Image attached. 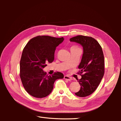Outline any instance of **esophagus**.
Returning <instances> with one entry per match:
<instances>
[{"label":"esophagus","mask_w":121,"mask_h":121,"mask_svg":"<svg viewBox=\"0 0 121 121\" xmlns=\"http://www.w3.org/2000/svg\"><path fill=\"white\" fill-rule=\"evenodd\" d=\"M64 78L65 79H66V80H68L69 81H70L72 80V78H71L70 77H69V76H67V75L65 76Z\"/></svg>","instance_id":"34e87169"}]
</instances>
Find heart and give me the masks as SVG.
Wrapping results in <instances>:
<instances>
[{
    "label": "heart",
    "mask_w": 121,
    "mask_h": 121,
    "mask_svg": "<svg viewBox=\"0 0 121 121\" xmlns=\"http://www.w3.org/2000/svg\"><path fill=\"white\" fill-rule=\"evenodd\" d=\"M75 48H79L77 46H73L71 47V49H75Z\"/></svg>",
    "instance_id": "b5f03b06"
}]
</instances>
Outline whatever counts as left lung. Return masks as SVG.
Wrapping results in <instances>:
<instances>
[{
    "label": "left lung",
    "instance_id": "obj_1",
    "mask_svg": "<svg viewBox=\"0 0 121 121\" xmlns=\"http://www.w3.org/2000/svg\"><path fill=\"white\" fill-rule=\"evenodd\" d=\"M70 40L80 44L83 48L78 73L82 76L78 80L81 89L75 95L85 97L95 91L104 76L105 60L103 51L99 43L91 37L78 35L71 38Z\"/></svg>",
    "mask_w": 121,
    "mask_h": 121
}]
</instances>
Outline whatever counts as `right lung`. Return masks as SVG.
I'll use <instances>...</instances> for the list:
<instances>
[{
	"instance_id": "add662e5",
	"label": "right lung",
	"mask_w": 121,
	"mask_h": 121,
	"mask_svg": "<svg viewBox=\"0 0 121 121\" xmlns=\"http://www.w3.org/2000/svg\"><path fill=\"white\" fill-rule=\"evenodd\" d=\"M63 40V37L38 36L30 39L23 48L20 76L26 91L32 97H46L52 92L54 82L64 77L60 72L48 76L43 70L54 61L56 48Z\"/></svg>"
}]
</instances>
